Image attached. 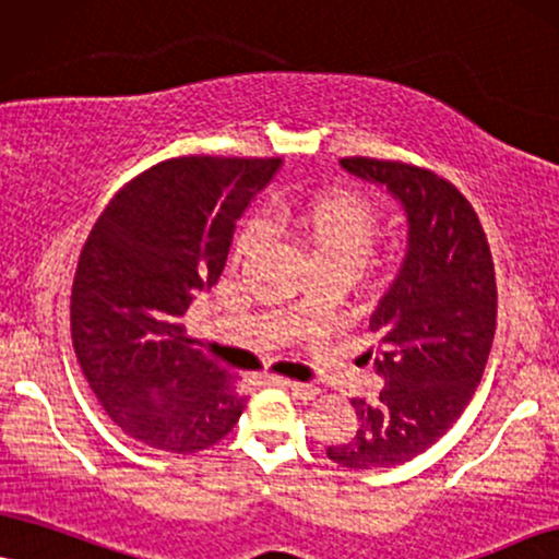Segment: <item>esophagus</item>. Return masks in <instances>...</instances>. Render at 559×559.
I'll return each instance as SVG.
<instances>
[{
  "label": "esophagus",
  "mask_w": 559,
  "mask_h": 559,
  "mask_svg": "<svg viewBox=\"0 0 559 559\" xmlns=\"http://www.w3.org/2000/svg\"><path fill=\"white\" fill-rule=\"evenodd\" d=\"M275 384L286 386L288 392L296 394V397H301V400H314L317 394H320V390H317L314 384H304V381H294V379H275Z\"/></svg>",
  "instance_id": "esophagus-1"
}]
</instances>
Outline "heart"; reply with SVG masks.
Listing matches in <instances>:
<instances>
[{
    "label": "heart",
    "instance_id": "obj_1",
    "mask_svg": "<svg viewBox=\"0 0 559 559\" xmlns=\"http://www.w3.org/2000/svg\"><path fill=\"white\" fill-rule=\"evenodd\" d=\"M275 227L296 231L314 250L320 265H345L350 271L364 267L379 237V214L364 195L350 190H332L301 198L275 201L271 206ZM267 239V222L250 216L231 242V258L250 260Z\"/></svg>",
    "mask_w": 559,
    "mask_h": 559
}]
</instances>
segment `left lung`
<instances>
[{
  "label": "left lung",
  "mask_w": 559,
  "mask_h": 559,
  "mask_svg": "<svg viewBox=\"0 0 559 559\" xmlns=\"http://www.w3.org/2000/svg\"><path fill=\"white\" fill-rule=\"evenodd\" d=\"M341 165L400 198L409 237L397 281L369 320L384 390L373 402L353 400L356 436L328 456L350 469L397 467L454 426L483 379L498 322L496 265L472 203L433 169L373 157Z\"/></svg>",
  "instance_id": "obj_1"
}]
</instances>
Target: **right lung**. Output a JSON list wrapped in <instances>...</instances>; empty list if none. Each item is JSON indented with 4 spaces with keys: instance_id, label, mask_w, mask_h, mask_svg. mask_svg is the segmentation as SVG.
<instances>
[{
    "instance_id": "add662e5",
    "label": "right lung",
    "mask_w": 559,
    "mask_h": 559,
    "mask_svg": "<svg viewBox=\"0 0 559 559\" xmlns=\"http://www.w3.org/2000/svg\"><path fill=\"white\" fill-rule=\"evenodd\" d=\"M281 159L190 154L118 190L80 252L72 341L105 413L146 447H214L245 409L237 377L188 341L198 292L218 281L231 231Z\"/></svg>"
}]
</instances>
